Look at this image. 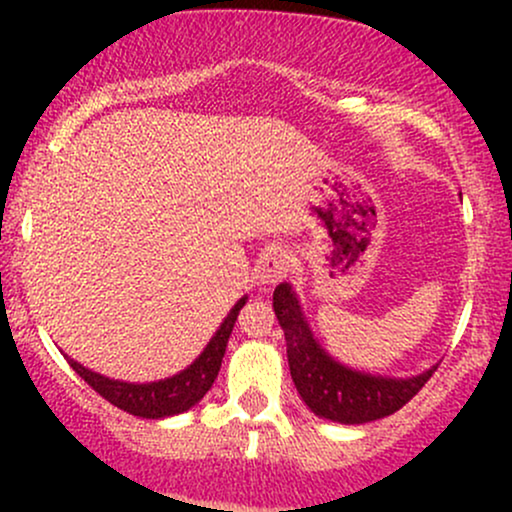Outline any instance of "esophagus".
Instances as JSON below:
<instances>
[{
    "instance_id": "esophagus-1",
    "label": "esophagus",
    "mask_w": 512,
    "mask_h": 512,
    "mask_svg": "<svg viewBox=\"0 0 512 512\" xmlns=\"http://www.w3.org/2000/svg\"><path fill=\"white\" fill-rule=\"evenodd\" d=\"M291 257L286 255V250H281L279 245H272L260 255V260L255 264V279L262 286H274L289 274Z\"/></svg>"
}]
</instances>
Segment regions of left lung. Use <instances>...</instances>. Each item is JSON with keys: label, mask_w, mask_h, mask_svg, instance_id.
Returning <instances> with one entry per match:
<instances>
[{"label": "left lung", "mask_w": 512, "mask_h": 512, "mask_svg": "<svg viewBox=\"0 0 512 512\" xmlns=\"http://www.w3.org/2000/svg\"><path fill=\"white\" fill-rule=\"evenodd\" d=\"M274 313L286 337L291 378L298 395L322 419L368 424L395 414L428 383L436 366L409 380L380 378L342 366L315 342L289 284L274 289Z\"/></svg>", "instance_id": "8db88e82"}]
</instances>
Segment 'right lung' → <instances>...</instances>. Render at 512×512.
Instances as JSON below:
<instances>
[{
    "label": "right lung",
    "mask_w": 512,
    "mask_h": 512,
    "mask_svg": "<svg viewBox=\"0 0 512 512\" xmlns=\"http://www.w3.org/2000/svg\"><path fill=\"white\" fill-rule=\"evenodd\" d=\"M245 305V298L233 305V310L228 313L219 332L211 337L207 349L202 351V356L192 363L190 368H185L182 373L173 375L168 380H158V383H146V385H134V383H120V380L103 378V375L93 373L81 366V363L72 361L67 356L69 366H72L81 378L86 380L93 390L98 392L103 399H108L110 404H115L117 409L127 411V414L142 416V419H163V416L180 414L187 411L192 404H197L199 399L209 392V387L214 385L216 375H219L223 354H226L228 337H231L233 325H236L240 308Z\"/></svg>",
    "instance_id": "right-lung-1"
}]
</instances>
